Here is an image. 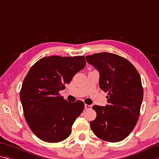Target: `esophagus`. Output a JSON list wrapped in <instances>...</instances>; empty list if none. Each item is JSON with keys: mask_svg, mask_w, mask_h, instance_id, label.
I'll use <instances>...</instances> for the list:
<instances>
[{"mask_svg": "<svg viewBox=\"0 0 159 159\" xmlns=\"http://www.w3.org/2000/svg\"><path fill=\"white\" fill-rule=\"evenodd\" d=\"M92 105H87V104H85V108L86 110H90L92 109Z\"/></svg>", "mask_w": 159, "mask_h": 159, "instance_id": "esophagus-1", "label": "esophagus"}]
</instances>
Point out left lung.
<instances>
[{
    "mask_svg": "<svg viewBox=\"0 0 159 159\" xmlns=\"http://www.w3.org/2000/svg\"><path fill=\"white\" fill-rule=\"evenodd\" d=\"M100 73V88L107 92L105 107L94 105L96 118L90 122L97 137L105 142H120L137 124L143 100V88L137 70L125 58L102 52L86 56Z\"/></svg>",
    "mask_w": 159,
    "mask_h": 159,
    "instance_id": "1",
    "label": "left lung"
}]
</instances>
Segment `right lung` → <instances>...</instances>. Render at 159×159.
<instances>
[{"label":"right lung","instance_id":"1","mask_svg":"<svg viewBox=\"0 0 159 159\" xmlns=\"http://www.w3.org/2000/svg\"><path fill=\"white\" fill-rule=\"evenodd\" d=\"M85 66L84 56H51L42 58L27 73L20 98L27 125L41 140L57 143L69 137L84 103L68 102L59 92Z\"/></svg>","mask_w":159,"mask_h":159}]
</instances>
